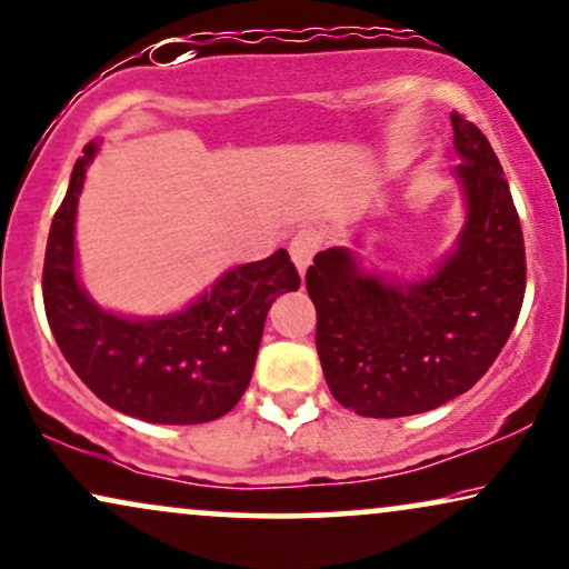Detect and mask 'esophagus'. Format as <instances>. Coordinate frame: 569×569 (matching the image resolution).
<instances>
[{
    "mask_svg": "<svg viewBox=\"0 0 569 569\" xmlns=\"http://www.w3.org/2000/svg\"><path fill=\"white\" fill-rule=\"evenodd\" d=\"M321 242H323V238H321V232L316 230V227H306V230H300L292 238L290 258L295 261V267H298L300 274H306V269L311 267L313 256L319 253Z\"/></svg>",
    "mask_w": 569,
    "mask_h": 569,
    "instance_id": "obj_1",
    "label": "esophagus"
}]
</instances>
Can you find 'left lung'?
Segmentation results:
<instances>
[{
  "label": "left lung",
  "instance_id": "1",
  "mask_svg": "<svg viewBox=\"0 0 569 569\" xmlns=\"http://www.w3.org/2000/svg\"><path fill=\"white\" fill-rule=\"evenodd\" d=\"M465 224L431 274L368 271L356 250L316 253L306 287L316 350L342 408L426 412L468 392L510 339L526 295V246L510 186L481 130L452 112Z\"/></svg>",
  "mask_w": 569,
  "mask_h": 569
}]
</instances>
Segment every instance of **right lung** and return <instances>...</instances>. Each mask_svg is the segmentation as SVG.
<instances>
[{
  "instance_id": "1",
  "label": "right lung",
  "mask_w": 569,
  "mask_h": 569,
  "mask_svg": "<svg viewBox=\"0 0 569 569\" xmlns=\"http://www.w3.org/2000/svg\"><path fill=\"white\" fill-rule=\"evenodd\" d=\"M99 143L72 167L51 219L43 258V308L72 371L109 408L149 423H209L230 412L253 376L267 313L300 287L287 250L224 271L211 290L169 316L107 311L78 279L76 217L86 169Z\"/></svg>"
}]
</instances>
